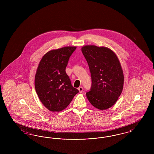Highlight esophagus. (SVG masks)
Segmentation results:
<instances>
[{
    "instance_id": "obj_1",
    "label": "esophagus",
    "mask_w": 154,
    "mask_h": 154,
    "mask_svg": "<svg viewBox=\"0 0 154 154\" xmlns=\"http://www.w3.org/2000/svg\"><path fill=\"white\" fill-rule=\"evenodd\" d=\"M78 89H79L80 93H81V92H82V91H83V88H82V87H79V88H78Z\"/></svg>"
}]
</instances>
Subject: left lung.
Listing matches in <instances>:
<instances>
[{"label": "left lung", "instance_id": "left-lung-1", "mask_svg": "<svg viewBox=\"0 0 154 154\" xmlns=\"http://www.w3.org/2000/svg\"><path fill=\"white\" fill-rule=\"evenodd\" d=\"M81 51L88 62L92 85L86 95L91 104L99 110L112 106L121 95L124 77L116 54L110 48L88 45Z\"/></svg>", "mask_w": 154, "mask_h": 154}]
</instances>
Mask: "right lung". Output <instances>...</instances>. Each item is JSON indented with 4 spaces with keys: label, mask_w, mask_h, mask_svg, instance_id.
Segmentation results:
<instances>
[{
    "label": "right lung",
    "mask_w": 154,
    "mask_h": 154,
    "mask_svg": "<svg viewBox=\"0 0 154 154\" xmlns=\"http://www.w3.org/2000/svg\"><path fill=\"white\" fill-rule=\"evenodd\" d=\"M76 47H65L47 52L37 69L35 87L44 106L51 111L66 109L74 96L79 92L74 88L66 74L70 57Z\"/></svg>",
    "instance_id": "add662e5"
}]
</instances>
